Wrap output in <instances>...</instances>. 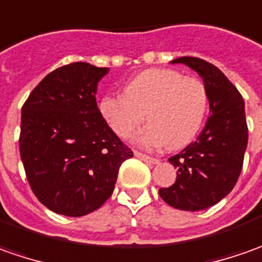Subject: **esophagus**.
Masks as SVG:
<instances>
[{
  "label": "esophagus",
  "instance_id": "obj_1",
  "mask_svg": "<svg viewBox=\"0 0 262 262\" xmlns=\"http://www.w3.org/2000/svg\"><path fill=\"white\" fill-rule=\"evenodd\" d=\"M135 157L142 159V161H145V162H148V164H158L159 162V159L148 157V155H145V154H142V152H138V150H135Z\"/></svg>",
  "mask_w": 262,
  "mask_h": 262
}]
</instances>
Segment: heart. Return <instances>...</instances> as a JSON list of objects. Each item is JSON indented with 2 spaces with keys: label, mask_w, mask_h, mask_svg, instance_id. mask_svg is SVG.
Returning a JSON list of instances; mask_svg holds the SVG:
<instances>
[{
  "label": "heart",
  "mask_w": 262,
  "mask_h": 262,
  "mask_svg": "<svg viewBox=\"0 0 262 262\" xmlns=\"http://www.w3.org/2000/svg\"><path fill=\"white\" fill-rule=\"evenodd\" d=\"M103 120L119 138H129L148 117L135 142L146 149L183 148L199 133L207 112V91L194 77L176 69H146L124 85V94L103 95Z\"/></svg>",
  "instance_id": "heart-1"
}]
</instances>
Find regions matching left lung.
<instances>
[{
    "instance_id": "1",
    "label": "left lung",
    "mask_w": 262,
    "mask_h": 262,
    "mask_svg": "<svg viewBox=\"0 0 262 262\" xmlns=\"http://www.w3.org/2000/svg\"><path fill=\"white\" fill-rule=\"evenodd\" d=\"M171 63H184L203 79L210 117L197 140L168 159L177 180L159 195L169 206L199 212L219 203L238 181L248 145L245 103L236 86L221 69L200 58L183 56Z\"/></svg>"
}]
</instances>
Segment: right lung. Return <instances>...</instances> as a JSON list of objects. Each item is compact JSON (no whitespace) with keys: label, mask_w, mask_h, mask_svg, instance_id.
I'll list each match as a JSON object with an SVG mask.
<instances>
[{"label":"right lung","mask_w":262,"mask_h":262,"mask_svg":"<svg viewBox=\"0 0 262 262\" xmlns=\"http://www.w3.org/2000/svg\"><path fill=\"white\" fill-rule=\"evenodd\" d=\"M108 68L74 62L41 79L21 108L20 157L33 193L49 210L79 217L112 195L133 152L98 112L95 94Z\"/></svg>","instance_id":"add662e5"}]
</instances>
